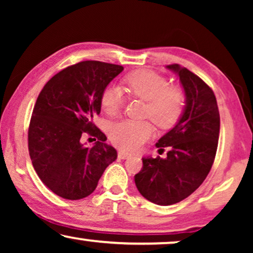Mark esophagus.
Here are the masks:
<instances>
[{
  "mask_svg": "<svg viewBox=\"0 0 253 253\" xmlns=\"http://www.w3.org/2000/svg\"><path fill=\"white\" fill-rule=\"evenodd\" d=\"M129 157H131V154L126 153V152H124V151H120L119 152V158L120 159H127Z\"/></svg>",
  "mask_w": 253,
  "mask_h": 253,
  "instance_id": "34e87169",
  "label": "esophagus"
}]
</instances>
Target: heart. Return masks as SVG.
<instances>
[{
  "mask_svg": "<svg viewBox=\"0 0 253 253\" xmlns=\"http://www.w3.org/2000/svg\"><path fill=\"white\" fill-rule=\"evenodd\" d=\"M126 86L131 94L147 101L145 115L160 127L174 124L184 105V92L178 86H169L167 78L151 70H139L127 76ZM123 103L122 92L110 86L102 92L101 106L108 115H116ZM153 134V126L147 121L123 120L110 127L109 137L114 145L124 151L139 150Z\"/></svg>",
  "mask_w": 253,
  "mask_h": 253,
  "instance_id": "1",
  "label": "heart"
}]
</instances>
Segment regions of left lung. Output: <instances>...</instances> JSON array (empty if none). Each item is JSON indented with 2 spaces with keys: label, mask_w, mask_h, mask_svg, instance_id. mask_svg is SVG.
I'll use <instances>...</instances> for the list:
<instances>
[{
  "label": "left lung",
  "mask_w": 253,
  "mask_h": 253,
  "mask_svg": "<svg viewBox=\"0 0 253 253\" xmlns=\"http://www.w3.org/2000/svg\"><path fill=\"white\" fill-rule=\"evenodd\" d=\"M177 75L184 89L185 106L178 122L158 140L168 147L167 158H143L134 175L140 195L161 206L179 203L202 185L212 168L220 133V114L212 88L178 64L166 67Z\"/></svg>",
  "instance_id": "obj_1"
}]
</instances>
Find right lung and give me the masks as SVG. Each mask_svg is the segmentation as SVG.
<instances>
[{
	"instance_id": "right-lung-1",
	"label": "right lung",
	"mask_w": 253,
	"mask_h": 253,
	"mask_svg": "<svg viewBox=\"0 0 253 253\" xmlns=\"http://www.w3.org/2000/svg\"><path fill=\"white\" fill-rule=\"evenodd\" d=\"M123 71L122 65L83 61L63 69L41 89L29 127V152L38 176L55 195L78 200L94 191L117 152L92 120L101 110V95ZM85 133L98 139L81 144Z\"/></svg>"
}]
</instances>
